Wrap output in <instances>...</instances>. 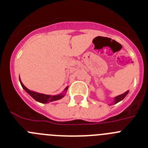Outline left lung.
I'll return each instance as SVG.
<instances>
[{
	"label": "left lung",
	"mask_w": 148,
	"mask_h": 148,
	"mask_svg": "<svg viewBox=\"0 0 148 148\" xmlns=\"http://www.w3.org/2000/svg\"><path fill=\"white\" fill-rule=\"evenodd\" d=\"M128 92H129V91H128V90H127V92H125V93L121 94V95H119V96H117V97L115 98V101H114L115 104L119 102L120 101H121V100H122V99H125V96H126L127 95Z\"/></svg>",
	"instance_id": "obj_1"
}]
</instances>
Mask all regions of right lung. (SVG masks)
Wrapping results in <instances>:
<instances>
[{"label":"right lung","instance_id":"right-lung-1","mask_svg":"<svg viewBox=\"0 0 148 148\" xmlns=\"http://www.w3.org/2000/svg\"><path fill=\"white\" fill-rule=\"evenodd\" d=\"M22 87H23L24 90H25L26 92H28L35 101H37L38 102L40 103H48L50 102V101H56L58 100V99H61V98L64 97V95L63 94H60V95H45V94H42V93H38V92H33V91H31L29 89H27L25 86L23 85V83L20 81ZM68 89V87L65 89V90H66Z\"/></svg>","mask_w":148,"mask_h":148}]
</instances>
